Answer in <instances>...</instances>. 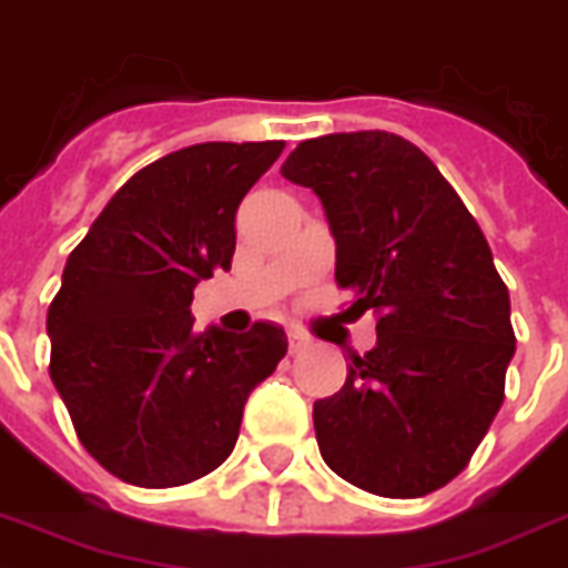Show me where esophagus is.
Returning a JSON list of instances; mask_svg holds the SVG:
<instances>
[{
    "mask_svg": "<svg viewBox=\"0 0 568 568\" xmlns=\"http://www.w3.org/2000/svg\"><path fill=\"white\" fill-rule=\"evenodd\" d=\"M287 341H290V353H302V349L311 344L308 335H302V332H296V329H290Z\"/></svg>",
    "mask_w": 568,
    "mask_h": 568,
    "instance_id": "1",
    "label": "esophagus"
}]
</instances>
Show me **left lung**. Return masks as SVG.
<instances>
[{"label": "left lung", "instance_id": "left-lung-1", "mask_svg": "<svg viewBox=\"0 0 568 568\" xmlns=\"http://www.w3.org/2000/svg\"><path fill=\"white\" fill-rule=\"evenodd\" d=\"M281 176L317 194L335 281L377 317V344L314 404L320 455L362 491H437L491 428L515 356L488 239L434 161L389 131L305 140Z\"/></svg>", "mask_w": 568, "mask_h": 568}]
</instances>
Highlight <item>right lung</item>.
<instances>
[{
  "label": "right lung",
  "mask_w": 568,
  "mask_h": 568,
  "mask_svg": "<svg viewBox=\"0 0 568 568\" xmlns=\"http://www.w3.org/2000/svg\"><path fill=\"white\" fill-rule=\"evenodd\" d=\"M281 140L197 143L138 170L71 251L47 311L50 381L80 443L140 488H173L227 462L245 400L287 353L254 323L194 332L200 281L230 268L236 209Z\"/></svg>",
  "instance_id": "add662e5"
}]
</instances>
